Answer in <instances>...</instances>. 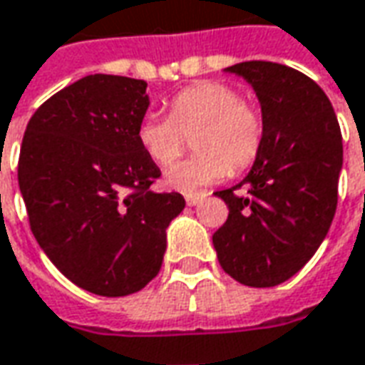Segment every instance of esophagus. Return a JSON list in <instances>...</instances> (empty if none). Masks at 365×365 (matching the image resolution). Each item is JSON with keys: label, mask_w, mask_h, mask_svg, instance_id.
Returning <instances> with one entry per match:
<instances>
[{"label": "esophagus", "mask_w": 365, "mask_h": 365, "mask_svg": "<svg viewBox=\"0 0 365 365\" xmlns=\"http://www.w3.org/2000/svg\"><path fill=\"white\" fill-rule=\"evenodd\" d=\"M203 197H205V193H201V191H197V193H187V195H185V203H187L190 207H193V205H197Z\"/></svg>", "instance_id": "obj_1"}]
</instances>
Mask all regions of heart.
I'll return each instance as SVG.
<instances>
[{
    "label": "heart",
    "instance_id": "1",
    "mask_svg": "<svg viewBox=\"0 0 365 365\" xmlns=\"http://www.w3.org/2000/svg\"><path fill=\"white\" fill-rule=\"evenodd\" d=\"M193 136L200 154L165 172L164 182L172 190L195 191L225 180L231 170L251 168L261 154L264 118L233 86L205 81L174 94L170 116L150 114L138 126L140 146L162 168L174 164Z\"/></svg>",
    "mask_w": 365,
    "mask_h": 365
}]
</instances>
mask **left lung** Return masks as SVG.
I'll use <instances>...</instances> for the list:
<instances>
[{
    "mask_svg": "<svg viewBox=\"0 0 365 365\" xmlns=\"http://www.w3.org/2000/svg\"><path fill=\"white\" fill-rule=\"evenodd\" d=\"M227 71L255 88L264 140L243 182L215 191L229 215L213 247L229 277L267 289L297 274L324 241L338 205L342 134L324 91L297 68L245 61ZM243 185L247 195L239 196Z\"/></svg>",
    "mask_w": 365,
    "mask_h": 365,
    "instance_id": "left-lung-1",
    "label": "left lung"
}]
</instances>
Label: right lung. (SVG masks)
Wrapping results in <instances>:
<instances>
[{
	"mask_svg": "<svg viewBox=\"0 0 365 365\" xmlns=\"http://www.w3.org/2000/svg\"><path fill=\"white\" fill-rule=\"evenodd\" d=\"M146 81L88 75L41 104L27 124L17 180L33 235L76 287L126 297L156 277L182 193H156L138 142Z\"/></svg>",
	"mask_w": 365,
	"mask_h": 365,
	"instance_id": "right-lung-1",
	"label": "right lung"
}]
</instances>
